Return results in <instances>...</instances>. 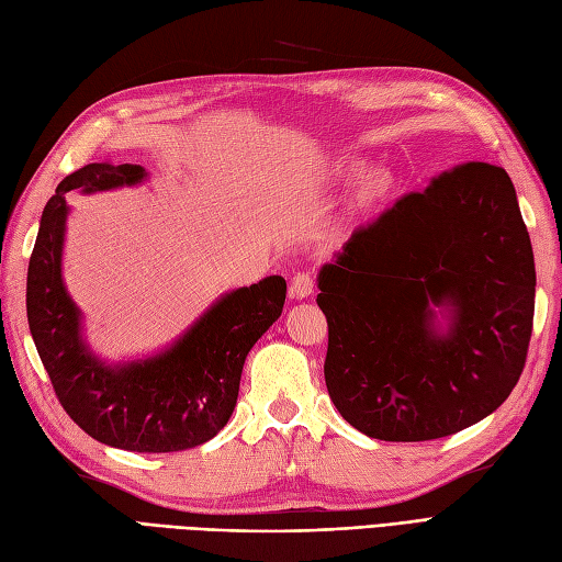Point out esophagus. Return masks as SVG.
Masks as SVG:
<instances>
[{
    "instance_id": "34e87169",
    "label": "esophagus",
    "mask_w": 562,
    "mask_h": 562,
    "mask_svg": "<svg viewBox=\"0 0 562 562\" xmlns=\"http://www.w3.org/2000/svg\"><path fill=\"white\" fill-rule=\"evenodd\" d=\"M314 293V279L307 271H297V274L291 279V297H310Z\"/></svg>"
}]
</instances>
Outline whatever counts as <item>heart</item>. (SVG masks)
<instances>
[{"instance_id":"heart-1","label":"heart","mask_w":562,"mask_h":562,"mask_svg":"<svg viewBox=\"0 0 562 562\" xmlns=\"http://www.w3.org/2000/svg\"><path fill=\"white\" fill-rule=\"evenodd\" d=\"M383 193V184L381 181H369V184H363V189L359 191V201L363 205H371L373 201H378V195Z\"/></svg>"}]
</instances>
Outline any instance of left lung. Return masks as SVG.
<instances>
[{"label":"left lung","instance_id":"1","mask_svg":"<svg viewBox=\"0 0 562 562\" xmlns=\"http://www.w3.org/2000/svg\"><path fill=\"white\" fill-rule=\"evenodd\" d=\"M535 252L504 168L465 162L355 232L318 271L326 387L385 442L459 432L502 406L525 369ZM432 306H445L439 331Z\"/></svg>","mask_w":562,"mask_h":562}]
</instances>
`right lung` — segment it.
<instances>
[{
    "label": "right lung",
    "mask_w": 562,
    "mask_h": 562,
    "mask_svg": "<svg viewBox=\"0 0 562 562\" xmlns=\"http://www.w3.org/2000/svg\"><path fill=\"white\" fill-rule=\"evenodd\" d=\"M146 177L142 165L89 162L60 181L40 220L25 305L30 333L66 414L103 445L165 453L199 447L226 426L246 357L281 316L285 279L267 277L222 295L156 357L117 367L101 361L82 338V314L60 277L66 193L134 187Z\"/></svg>",
    "instance_id": "right-lung-1"
}]
</instances>
